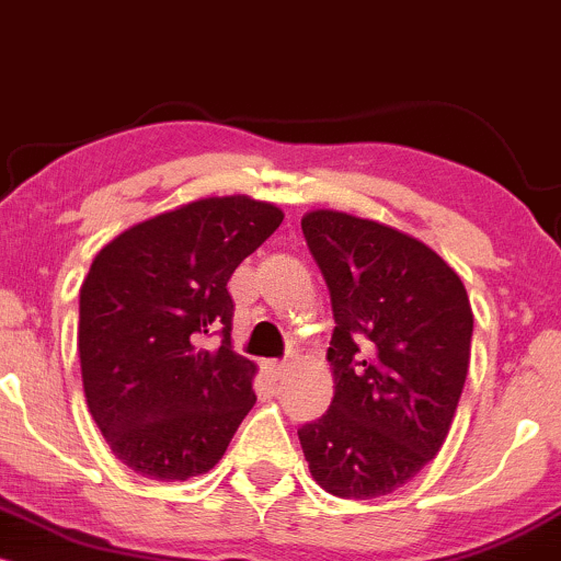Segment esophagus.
I'll return each instance as SVG.
<instances>
[{
	"label": "esophagus",
	"mask_w": 561,
	"mask_h": 561,
	"mask_svg": "<svg viewBox=\"0 0 561 561\" xmlns=\"http://www.w3.org/2000/svg\"><path fill=\"white\" fill-rule=\"evenodd\" d=\"M263 369H266V377L274 379V382H276V379L285 377L287 364L285 362H266V364H263Z\"/></svg>",
	"instance_id": "obj_1"
}]
</instances>
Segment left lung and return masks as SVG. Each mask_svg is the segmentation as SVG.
<instances>
[{
	"mask_svg": "<svg viewBox=\"0 0 561 561\" xmlns=\"http://www.w3.org/2000/svg\"><path fill=\"white\" fill-rule=\"evenodd\" d=\"M330 287L334 398L298 430L313 480L379 499L446 443L469 369L472 306L433 248L388 224L317 208L300 218Z\"/></svg>",
	"mask_w": 561,
	"mask_h": 561,
	"instance_id": "left-lung-1",
	"label": "left lung"
}]
</instances>
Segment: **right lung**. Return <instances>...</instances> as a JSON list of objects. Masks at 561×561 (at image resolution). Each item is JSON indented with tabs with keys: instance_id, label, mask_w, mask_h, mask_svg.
<instances>
[{
	"instance_id": "right-lung-1",
	"label": "right lung",
	"mask_w": 561,
	"mask_h": 561,
	"mask_svg": "<svg viewBox=\"0 0 561 561\" xmlns=\"http://www.w3.org/2000/svg\"><path fill=\"white\" fill-rule=\"evenodd\" d=\"M248 195L199 197L121 231L81 285L79 358L89 414L121 465L190 480L227 454L255 403L250 358L231 351L229 276L282 224ZM222 334L216 352L205 333Z\"/></svg>"
}]
</instances>
